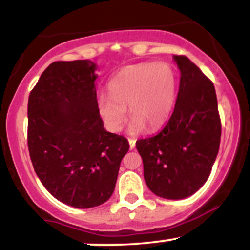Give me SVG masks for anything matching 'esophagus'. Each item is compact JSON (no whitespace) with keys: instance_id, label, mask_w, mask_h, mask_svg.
<instances>
[{"instance_id":"34e87169","label":"esophagus","mask_w":250,"mask_h":250,"mask_svg":"<svg viewBox=\"0 0 250 250\" xmlns=\"http://www.w3.org/2000/svg\"><path fill=\"white\" fill-rule=\"evenodd\" d=\"M128 142H129V147H130V149H134L135 148V143H136V140H135V139H128Z\"/></svg>"}]
</instances>
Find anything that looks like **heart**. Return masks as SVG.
Here are the masks:
<instances>
[{
	"label": "heart",
	"mask_w": 250,
	"mask_h": 250,
	"mask_svg": "<svg viewBox=\"0 0 250 250\" xmlns=\"http://www.w3.org/2000/svg\"><path fill=\"white\" fill-rule=\"evenodd\" d=\"M109 91L96 100L104 127L111 133L121 130L128 107L131 131H139L145 125L157 127L167 119L174 104L176 77L166 62L137 63L120 70L109 82Z\"/></svg>",
	"instance_id": "1"
}]
</instances>
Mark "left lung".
Returning <instances> with one entry per match:
<instances>
[{
  "mask_svg": "<svg viewBox=\"0 0 250 250\" xmlns=\"http://www.w3.org/2000/svg\"><path fill=\"white\" fill-rule=\"evenodd\" d=\"M181 71L173 114L155 136L136 141L148 188L180 200L208 180L219 153L221 120L213 82L187 56L174 55Z\"/></svg>",
  "mask_w": 250,
  "mask_h": 250,
  "instance_id": "8db88e82",
  "label": "left lung"
}]
</instances>
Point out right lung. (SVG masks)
Returning a JSON list of instances; mask_svg holds the SVG:
<instances>
[{
    "mask_svg": "<svg viewBox=\"0 0 250 250\" xmlns=\"http://www.w3.org/2000/svg\"><path fill=\"white\" fill-rule=\"evenodd\" d=\"M95 70L89 60L53 62L28 100V149L35 173L55 199L81 209L108 201L129 149L125 137L103 128Z\"/></svg>",
    "mask_w": 250,
    "mask_h": 250,
    "instance_id": "add662e5",
    "label": "right lung"
}]
</instances>
